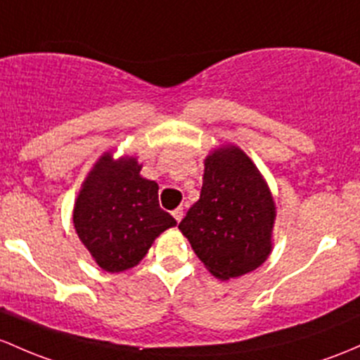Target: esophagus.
I'll list each match as a JSON object with an SVG mask.
<instances>
[{
	"instance_id": "34e87169",
	"label": "esophagus",
	"mask_w": 360,
	"mask_h": 360,
	"mask_svg": "<svg viewBox=\"0 0 360 360\" xmlns=\"http://www.w3.org/2000/svg\"><path fill=\"white\" fill-rule=\"evenodd\" d=\"M172 217L176 219L177 222H179L181 219H183V209H176V210H172Z\"/></svg>"
}]
</instances>
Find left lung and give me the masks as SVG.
Listing matches in <instances>:
<instances>
[{
	"label": "left lung",
	"instance_id": "obj_1",
	"mask_svg": "<svg viewBox=\"0 0 360 360\" xmlns=\"http://www.w3.org/2000/svg\"><path fill=\"white\" fill-rule=\"evenodd\" d=\"M276 203L243 150L226 145L205 158L200 200L179 229L203 266L221 281L240 278L271 255Z\"/></svg>",
	"mask_w": 360,
	"mask_h": 360
}]
</instances>
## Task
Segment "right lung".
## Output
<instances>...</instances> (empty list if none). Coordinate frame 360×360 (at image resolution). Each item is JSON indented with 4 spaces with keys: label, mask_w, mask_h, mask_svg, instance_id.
Returning a JSON list of instances; mask_svg holds the SVG:
<instances>
[{
    "label": "right lung",
    "mask_w": 360,
    "mask_h": 360,
    "mask_svg": "<svg viewBox=\"0 0 360 360\" xmlns=\"http://www.w3.org/2000/svg\"><path fill=\"white\" fill-rule=\"evenodd\" d=\"M134 157L101 155L74 205V228L94 262L107 272L138 266L155 238L177 224L158 205V184L139 174Z\"/></svg>",
    "instance_id": "1"
}]
</instances>
